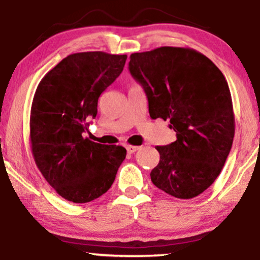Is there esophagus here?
<instances>
[{
	"label": "esophagus",
	"instance_id": "esophagus-1",
	"mask_svg": "<svg viewBox=\"0 0 260 260\" xmlns=\"http://www.w3.org/2000/svg\"><path fill=\"white\" fill-rule=\"evenodd\" d=\"M126 149H127L128 154H133V153H136L137 150H138L139 147H136V145H127Z\"/></svg>",
	"mask_w": 260,
	"mask_h": 260
}]
</instances>
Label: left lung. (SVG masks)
Masks as SVG:
<instances>
[{
  "label": "left lung",
  "mask_w": 260,
  "mask_h": 260,
  "mask_svg": "<svg viewBox=\"0 0 260 260\" xmlns=\"http://www.w3.org/2000/svg\"><path fill=\"white\" fill-rule=\"evenodd\" d=\"M129 72L144 89L153 120H170L177 139L156 147L151 182L190 199L208 189L225 165L235 136L231 92L221 71L189 47L162 46L131 55Z\"/></svg>",
  "instance_id": "obj_1"
}]
</instances>
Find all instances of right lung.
Returning a JSON list of instances; mask_svg holds the SVG:
<instances>
[{"label":"right lung","mask_w":260,"mask_h":260,"mask_svg":"<svg viewBox=\"0 0 260 260\" xmlns=\"http://www.w3.org/2000/svg\"><path fill=\"white\" fill-rule=\"evenodd\" d=\"M127 55L72 53L39 83L30 110V144L38 169L66 201L88 203L106 193L126 157L120 145L83 137L99 96L120 76Z\"/></svg>","instance_id":"1"}]
</instances>
